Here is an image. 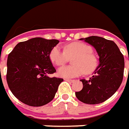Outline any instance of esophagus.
<instances>
[{
    "label": "esophagus",
    "instance_id": "obj_1",
    "mask_svg": "<svg viewBox=\"0 0 129 129\" xmlns=\"http://www.w3.org/2000/svg\"><path fill=\"white\" fill-rule=\"evenodd\" d=\"M64 80H66V81H67V82H74V80H70V79H64Z\"/></svg>",
    "mask_w": 129,
    "mask_h": 129
}]
</instances>
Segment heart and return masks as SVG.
<instances>
[{"label": "heart", "mask_w": 129, "mask_h": 129, "mask_svg": "<svg viewBox=\"0 0 129 129\" xmlns=\"http://www.w3.org/2000/svg\"><path fill=\"white\" fill-rule=\"evenodd\" d=\"M92 48L82 42L70 43L64 46V51L59 46L54 47L49 54L51 62L57 66H60L67 62L69 57H72L74 65L63 66L58 69L57 75L65 79L75 78L85 74L93 72L98 67L97 57L91 53Z\"/></svg>", "instance_id": "b5f03b06"}]
</instances>
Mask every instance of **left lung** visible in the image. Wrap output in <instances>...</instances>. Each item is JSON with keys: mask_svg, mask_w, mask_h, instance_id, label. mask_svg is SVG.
Listing matches in <instances>:
<instances>
[{"mask_svg": "<svg viewBox=\"0 0 129 129\" xmlns=\"http://www.w3.org/2000/svg\"><path fill=\"white\" fill-rule=\"evenodd\" d=\"M80 40H85L95 49L99 65L88 80H80L83 87L75 95L84 103L98 104L111 98L119 88L123 77L124 58L113 41L96 36Z\"/></svg>", "mask_w": 129, "mask_h": 129, "instance_id": "1", "label": "left lung"}]
</instances>
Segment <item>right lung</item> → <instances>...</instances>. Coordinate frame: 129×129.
<instances>
[{
  "mask_svg": "<svg viewBox=\"0 0 129 129\" xmlns=\"http://www.w3.org/2000/svg\"><path fill=\"white\" fill-rule=\"evenodd\" d=\"M59 41L33 38L19 42L8 57L6 80L13 95L30 106L52 101L62 78L50 77L56 72L49 59Z\"/></svg>",
  "mask_w": 129,
  "mask_h": 129,
  "instance_id": "right-lung-1",
  "label": "right lung"
}]
</instances>
